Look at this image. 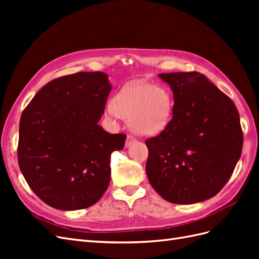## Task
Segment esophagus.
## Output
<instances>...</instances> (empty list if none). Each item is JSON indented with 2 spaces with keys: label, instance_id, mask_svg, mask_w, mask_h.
<instances>
[{
  "label": "esophagus",
  "instance_id": "obj_1",
  "mask_svg": "<svg viewBox=\"0 0 259 259\" xmlns=\"http://www.w3.org/2000/svg\"><path fill=\"white\" fill-rule=\"evenodd\" d=\"M136 142V138L133 136V135H127V138H126V143H125V146L126 147H130L132 144H134Z\"/></svg>",
  "mask_w": 259,
  "mask_h": 259
}]
</instances>
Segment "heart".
<instances>
[{"label":"heart","instance_id":"b5f03b06","mask_svg":"<svg viewBox=\"0 0 259 259\" xmlns=\"http://www.w3.org/2000/svg\"><path fill=\"white\" fill-rule=\"evenodd\" d=\"M171 107L173 101L165 89L147 83H131L116 94L112 104L107 107V112L127 119L136 134L151 136L165 128Z\"/></svg>","mask_w":259,"mask_h":259}]
</instances>
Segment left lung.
<instances>
[{
  "instance_id": "left-lung-1",
  "label": "left lung",
  "mask_w": 259,
  "mask_h": 259,
  "mask_svg": "<svg viewBox=\"0 0 259 259\" xmlns=\"http://www.w3.org/2000/svg\"><path fill=\"white\" fill-rule=\"evenodd\" d=\"M171 91L173 116L146 140V171L153 189L176 204L213 198L240 159L243 133L232 100L200 72L159 74Z\"/></svg>"
}]
</instances>
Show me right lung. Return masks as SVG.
Wrapping results in <instances>:
<instances>
[{
    "label": "right lung",
    "mask_w": 259,
    "mask_h": 259,
    "mask_svg": "<svg viewBox=\"0 0 259 259\" xmlns=\"http://www.w3.org/2000/svg\"><path fill=\"white\" fill-rule=\"evenodd\" d=\"M112 86L104 72H77L51 81L23 110L18 164L29 187L62 210L90 207L110 183V155L126 135L98 125Z\"/></svg>",
    "instance_id": "right-lung-1"
}]
</instances>
